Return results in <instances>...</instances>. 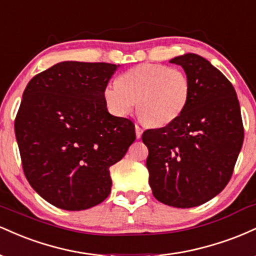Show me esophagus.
<instances>
[{"mask_svg": "<svg viewBox=\"0 0 256 256\" xmlns=\"http://www.w3.org/2000/svg\"><path fill=\"white\" fill-rule=\"evenodd\" d=\"M134 130H136V137L138 138V140H140V136H142V134H143L142 128H140V126H138V125H134Z\"/></svg>", "mask_w": 256, "mask_h": 256, "instance_id": "esophagus-1", "label": "esophagus"}]
</instances>
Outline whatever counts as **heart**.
<instances>
[{
  "label": "heart",
  "instance_id": "obj_1",
  "mask_svg": "<svg viewBox=\"0 0 256 256\" xmlns=\"http://www.w3.org/2000/svg\"><path fill=\"white\" fill-rule=\"evenodd\" d=\"M192 85L186 73L161 64H140L104 89V101L112 116L124 118L136 110L146 125L162 128L177 120L189 104Z\"/></svg>",
  "mask_w": 256,
  "mask_h": 256
}]
</instances>
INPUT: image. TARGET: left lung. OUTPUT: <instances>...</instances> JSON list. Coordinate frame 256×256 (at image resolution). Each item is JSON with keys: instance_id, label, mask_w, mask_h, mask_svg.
Instances as JSON below:
<instances>
[{"instance_id": "left-lung-1", "label": "left lung", "mask_w": 256, "mask_h": 256, "mask_svg": "<svg viewBox=\"0 0 256 256\" xmlns=\"http://www.w3.org/2000/svg\"><path fill=\"white\" fill-rule=\"evenodd\" d=\"M192 85L189 104L165 128L143 132L152 195L177 208L196 207L228 185L244 138L240 102L228 79L204 58L184 54Z\"/></svg>"}]
</instances>
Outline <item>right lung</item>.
<instances>
[{"label":"right lung","instance_id":"obj_1","mask_svg":"<svg viewBox=\"0 0 256 256\" xmlns=\"http://www.w3.org/2000/svg\"><path fill=\"white\" fill-rule=\"evenodd\" d=\"M118 67L64 61L34 76L22 94L14 124L22 170L55 207L83 210L104 201L110 167L136 140L134 122L108 113L104 101Z\"/></svg>","mask_w":256,"mask_h":256}]
</instances>
